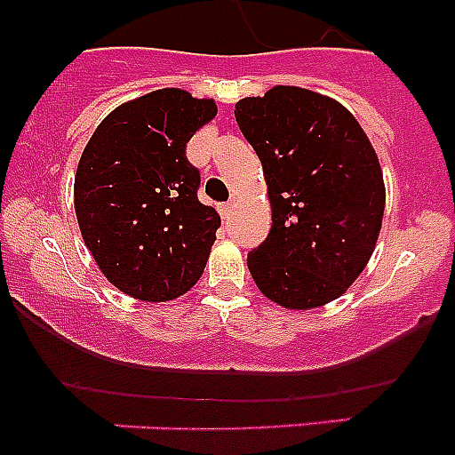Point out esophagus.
I'll return each mask as SVG.
<instances>
[{"label":"esophagus","mask_w":455,"mask_h":455,"mask_svg":"<svg viewBox=\"0 0 455 455\" xmlns=\"http://www.w3.org/2000/svg\"><path fill=\"white\" fill-rule=\"evenodd\" d=\"M232 207H235V203H225V204H220V207H219L220 216H223V219H228V216L232 214Z\"/></svg>","instance_id":"esophagus-1"}]
</instances>
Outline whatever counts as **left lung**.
<instances>
[{
    "instance_id": "1",
    "label": "left lung",
    "mask_w": 455,
    "mask_h": 455,
    "mask_svg": "<svg viewBox=\"0 0 455 455\" xmlns=\"http://www.w3.org/2000/svg\"><path fill=\"white\" fill-rule=\"evenodd\" d=\"M268 184L273 225L248 252L259 291L289 309L331 303L367 267L385 212L383 171L347 108L275 86L235 104Z\"/></svg>"
}]
</instances>
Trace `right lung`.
Listing matches in <instances>:
<instances>
[{"label":"right lung","instance_id":"obj_1","mask_svg":"<svg viewBox=\"0 0 455 455\" xmlns=\"http://www.w3.org/2000/svg\"><path fill=\"white\" fill-rule=\"evenodd\" d=\"M216 116L212 100L164 88L118 107L88 140L75 212L98 267L120 291L172 300L198 283L220 216L198 200L187 143Z\"/></svg>","mask_w":455,"mask_h":455}]
</instances>
